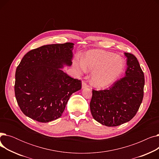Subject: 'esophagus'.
<instances>
[{"label":"esophagus","instance_id":"1","mask_svg":"<svg viewBox=\"0 0 159 159\" xmlns=\"http://www.w3.org/2000/svg\"><path fill=\"white\" fill-rule=\"evenodd\" d=\"M88 86L86 84V83L84 82H82V89H84V88H88Z\"/></svg>","mask_w":159,"mask_h":159}]
</instances>
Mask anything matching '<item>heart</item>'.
I'll return each mask as SVG.
<instances>
[{"label":"heart","instance_id":"b5f03b06","mask_svg":"<svg viewBox=\"0 0 159 159\" xmlns=\"http://www.w3.org/2000/svg\"><path fill=\"white\" fill-rule=\"evenodd\" d=\"M74 66L79 72L93 71L90 82L97 89L110 86L122 73L125 61L116 54L101 49L87 52L83 60L74 61Z\"/></svg>","mask_w":159,"mask_h":159}]
</instances>
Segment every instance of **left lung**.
<instances>
[{"instance_id": "obj_1", "label": "left lung", "mask_w": 159, "mask_h": 159, "mask_svg": "<svg viewBox=\"0 0 159 159\" xmlns=\"http://www.w3.org/2000/svg\"><path fill=\"white\" fill-rule=\"evenodd\" d=\"M124 54L128 66L125 77L110 89L92 91L91 115L95 120L106 126H117L131 120L143 99L144 73L134 55Z\"/></svg>"}]
</instances>
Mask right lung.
<instances>
[{
  "mask_svg": "<svg viewBox=\"0 0 159 159\" xmlns=\"http://www.w3.org/2000/svg\"><path fill=\"white\" fill-rule=\"evenodd\" d=\"M74 44H49L24 56L15 72V94L22 113L40 122L61 117L71 95L81 82L64 73L71 66Z\"/></svg>",
  "mask_w": 159,
  "mask_h": 159,
  "instance_id": "1",
  "label": "right lung"
}]
</instances>
